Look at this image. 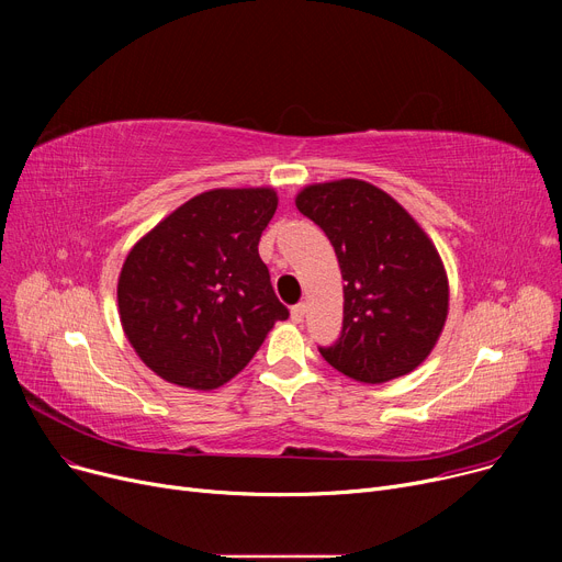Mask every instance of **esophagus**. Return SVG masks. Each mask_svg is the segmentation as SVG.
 Wrapping results in <instances>:
<instances>
[{"label":"esophagus","mask_w":562,"mask_h":562,"mask_svg":"<svg viewBox=\"0 0 562 562\" xmlns=\"http://www.w3.org/2000/svg\"><path fill=\"white\" fill-rule=\"evenodd\" d=\"M305 314H307V305L305 303H299V305L291 307V321L293 323H303Z\"/></svg>","instance_id":"1"}]
</instances>
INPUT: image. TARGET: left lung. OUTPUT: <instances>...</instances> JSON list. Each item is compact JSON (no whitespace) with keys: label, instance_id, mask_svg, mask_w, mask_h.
Instances as JSON below:
<instances>
[{"label":"left lung","instance_id":"obj_1","mask_svg":"<svg viewBox=\"0 0 562 562\" xmlns=\"http://www.w3.org/2000/svg\"><path fill=\"white\" fill-rule=\"evenodd\" d=\"M296 206L326 232L346 280L341 337L323 360L369 385L415 371L449 316L430 236L390 193L352 177L301 189Z\"/></svg>","mask_w":562,"mask_h":562}]
</instances>
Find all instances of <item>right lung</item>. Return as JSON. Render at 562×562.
I'll list each match as a JSON object with an SVG mask.
<instances>
[{
	"label": "right lung",
	"instance_id": "add662e5",
	"mask_svg": "<svg viewBox=\"0 0 562 562\" xmlns=\"http://www.w3.org/2000/svg\"><path fill=\"white\" fill-rule=\"evenodd\" d=\"M271 187L212 189L177 206L127 252L117 314L147 369L210 392L239 373L289 310L259 257Z\"/></svg>",
	"mask_w": 562,
	"mask_h": 562
}]
</instances>
